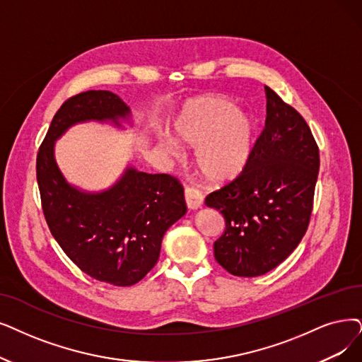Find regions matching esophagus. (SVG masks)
<instances>
[{"label": "esophagus", "instance_id": "obj_1", "mask_svg": "<svg viewBox=\"0 0 362 362\" xmlns=\"http://www.w3.org/2000/svg\"><path fill=\"white\" fill-rule=\"evenodd\" d=\"M184 197L187 208L189 209H199L204 205V196H202V193L197 189H194V187H185Z\"/></svg>", "mask_w": 362, "mask_h": 362}]
</instances>
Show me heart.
I'll use <instances>...</instances> for the list:
<instances>
[{"mask_svg": "<svg viewBox=\"0 0 362 362\" xmlns=\"http://www.w3.org/2000/svg\"><path fill=\"white\" fill-rule=\"evenodd\" d=\"M173 137L194 148V165L215 182L235 180L247 169L255 148V126L247 112L223 96H202L187 104L172 126ZM158 146L178 154V144L163 136Z\"/></svg>", "mask_w": 362, "mask_h": 362, "instance_id": "heart-1", "label": "heart"}]
</instances>
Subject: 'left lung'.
<instances>
[{
	"label": "left lung",
	"mask_w": 362,
	"mask_h": 362,
	"mask_svg": "<svg viewBox=\"0 0 362 362\" xmlns=\"http://www.w3.org/2000/svg\"><path fill=\"white\" fill-rule=\"evenodd\" d=\"M266 126L240 175L211 193L226 230L215 259L235 276L254 278L279 266L305 236L320 170V150L305 119L264 88Z\"/></svg>",
	"instance_id": "8db88e82"
}]
</instances>
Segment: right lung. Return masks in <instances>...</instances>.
Returning a JSON list of instances; mask_svg holds the SVG:
<instances>
[{"instance_id": "add662e5", "label": "right lung", "mask_w": 362, "mask_h": 362, "mask_svg": "<svg viewBox=\"0 0 362 362\" xmlns=\"http://www.w3.org/2000/svg\"><path fill=\"white\" fill-rule=\"evenodd\" d=\"M124 129L131 108L108 90L69 98L57 110L37 154L42 212L64 252L90 278L115 286L139 282L157 263L166 230L187 212L182 185L166 173L127 166L110 189L86 192L66 181L54 142L78 123Z\"/></svg>"}]
</instances>
